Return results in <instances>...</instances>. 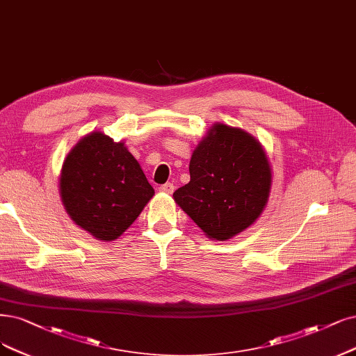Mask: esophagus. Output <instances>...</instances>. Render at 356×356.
<instances>
[{
    "mask_svg": "<svg viewBox=\"0 0 356 356\" xmlns=\"http://www.w3.org/2000/svg\"><path fill=\"white\" fill-rule=\"evenodd\" d=\"M158 189H160V192H163V193H173L175 186H173V183H165V185H161Z\"/></svg>",
    "mask_w": 356,
    "mask_h": 356,
    "instance_id": "esophagus-1",
    "label": "esophagus"
}]
</instances>
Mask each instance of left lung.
Instances as JSON below:
<instances>
[{"mask_svg":"<svg viewBox=\"0 0 356 356\" xmlns=\"http://www.w3.org/2000/svg\"><path fill=\"white\" fill-rule=\"evenodd\" d=\"M189 173L173 198L209 239L227 241L252 226L268 202V158L242 129L211 126L192 152Z\"/></svg>","mask_w":356,"mask_h":356,"instance_id":"8db88e82","label":"left lung"}]
</instances>
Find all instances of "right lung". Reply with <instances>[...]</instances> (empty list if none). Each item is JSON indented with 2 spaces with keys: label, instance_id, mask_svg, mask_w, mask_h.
I'll list each match as a JSON object with an SVG mask.
<instances>
[{
  "label": "right lung",
  "instance_id": "1",
  "mask_svg": "<svg viewBox=\"0 0 356 356\" xmlns=\"http://www.w3.org/2000/svg\"><path fill=\"white\" fill-rule=\"evenodd\" d=\"M60 196L79 227L98 241H115L139 217L154 188L124 142L92 131L65 156Z\"/></svg>",
  "mask_w": 356,
  "mask_h": 356
}]
</instances>
